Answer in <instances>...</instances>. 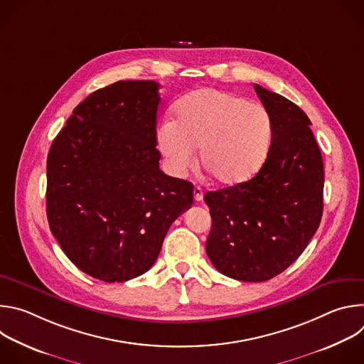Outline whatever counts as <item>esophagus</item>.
<instances>
[{
  "label": "esophagus",
  "instance_id": "34e87169",
  "mask_svg": "<svg viewBox=\"0 0 364 364\" xmlns=\"http://www.w3.org/2000/svg\"><path fill=\"white\" fill-rule=\"evenodd\" d=\"M193 194H194V200L196 201H201L203 200V188L201 187L196 186L194 190H193Z\"/></svg>",
  "mask_w": 364,
  "mask_h": 364
}]
</instances>
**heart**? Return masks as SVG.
<instances>
[{"label":"heart","mask_w":364,"mask_h":364,"mask_svg":"<svg viewBox=\"0 0 364 364\" xmlns=\"http://www.w3.org/2000/svg\"><path fill=\"white\" fill-rule=\"evenodd\" d=\"M272 138L265 107L218 89H200L177 107L176 121L157 129V146L168 171L184 176L200 161L215 180L233 186L249 180L262 166Z\"/></svg>","instance_id":"obj_1"}]
</instances>
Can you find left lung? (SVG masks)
<instances>
[{
	"mask_svg": "<svg viewBox=\"0 0 364 364\" xmlns=\"http://www.w3.org/2000/svg\"><path fill=\"white\" fill-rule=\"evenodd\" d=\"M253 86L272 119L268 157L249 181L204 194L212 216L205 252L223 275L262 282L296 261L317 232L324 166L305 112L287 97Z\"/></svg>",
	"mask_w": 364,
	"mask_h": 364,
	"instance_id": "8db88e82",
	"label": "left lung"
}]
</instances>
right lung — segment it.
I'll list each match as a JSON object with an SVG mask.
<instances>
[{"mask_svg":"<svg viewBox=\"0 0 364 364\" xmlns=\"http://www.w3.org/2000/svg\"><path fill=\"white\" fill-rule=\"evenodd\" d=\"M160 85L119 80L73 109L47 155L46 212L70 261L105 282L145 274L193 184L164 174L157 149Z\"/></svg>","mask_w":364,"mask_h":364,"instance_id":"add662e5","label":"right lung"}]
</instances>
